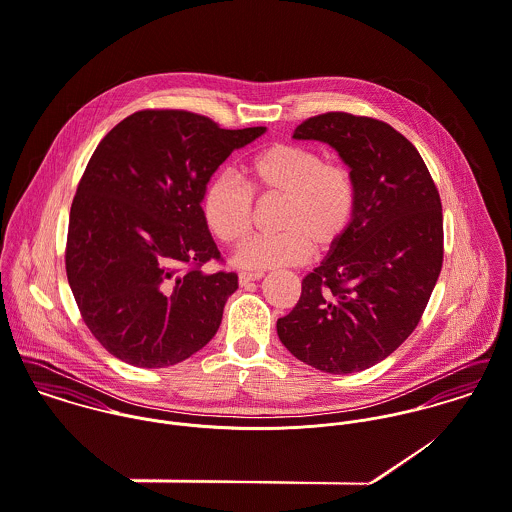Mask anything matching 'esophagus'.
<instances>
[{
    "instance_id": "1",
    "label": "esophagus",
    "mask_w": 512,
    "mask_h": 512,
    "mask_svg": "<svg viewBox=\"0 0 512 512\" xmlns=\"http://www.w3.org/2000/svg\"><path fill=\"white\" fill-rule=\"evenodd\" d=\"M263 279V273H239V284L247 286V284L255 283Z\"/></svg>"
}]
</instances>
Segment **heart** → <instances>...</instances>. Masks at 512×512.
Masks as SVG:
<instances>
[{"instance_id": "obj_1", "label": "heart", "mask_w": 512, "mask_h": 512, "mask_svg": "<svg viewBox=\"0 0 512 512\" xmlns=\"http://www.w3.org/2000/svg\"><path fill=\"white\" fill-rule=\"evenodd\" d=\"M253 190L283 196L277 218L279 233L245 241L233 263L249 271L298 265L310 251H330L345 237L357 208V186L351 171L302 145L273 143L245 165ZM253 198L249 188L220 174L202 194V216L208 229L226 245L241 243L251 231Z\"/></svg>"}]
</instances>
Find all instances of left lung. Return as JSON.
Here are the masks:
<instances>
[{
	"label": "left lung",
	"instance_id": "1",
	"mask_svg": "<svg viewBox=\"0 0 512 512\" xmlns=\"http://www.w3.org/2000/svg\"><path fill=\"white\" fill-rule=\"evenodd\" d=\"M292 137L338 151L357 208L345 237L302 279L277 334L314 369L357 373L389 357L420 322L444 261L440 194L416 147L379 119L330 112Z\"/></svg>",
	"mask_w": 512,
	"mask_h": 512
}]
</instances>
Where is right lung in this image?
<instances>
[{"label": "right lung", "instance_id": "obj_1", "mask_svg": "<svg viewBox=\"0 0 512 512\" xmlns=\"http://www.w3.org/2000/svg\"><path fill=\"white\" fill-rule=\"evenodd\" d=\"M265 131L145 110L96 147L70 208L66 275L86 326L117 359L171 367L216 336L237 275L200 271L220 257L202 194Z\"/></svg>", "mask_w": 512, "mask_h": 512}]
</instances>
